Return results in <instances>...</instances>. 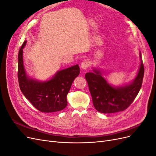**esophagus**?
Instances as JSON below:
<instances>
[{
    "label": "esophagus",
    "instance_id": "1",
    "mask_svg": "<svg viewBox=\"0 0 156 156\" xmlns=\"http://www.w3.org/2000/svg\"><path fill=\"white\" fill-rule=\"evenodd\" d=\"M89 65H90V64H89V62H88V61L84 60V61H83V62L81 63V68H82L83 69H87L88 68Z\"/></svg>",
    "mask_w": 156,
    "mask_h": 156
}]
</instances>
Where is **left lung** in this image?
<instances>
[{
    "instance_id": "left-lung-1",
    "label": "left lung",
    "mask_w": 156,
    "mask_h": 156,
    "mask_svg": "<svg viewBox=\"0 0 156 156\" xmlns=\"http://www.w3.org/2000/svg\"><path fill=\"white\" fill-rule=\"evenodd\" d=\"M139 55L140 65L138 73L133 81L125 86H111L98 69H93L94 73L85 74L93 105L98 111L101 113L123 111L134 101L142 86L144 73L141 53Z\"/></svg>"
}]
</instances>
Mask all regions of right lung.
Wrapping results in <instances>:
<instances>
[{"mask_svg":"<svg viewBox=\"0 0 156 156\" xmlns=\"http://www.w3.org/2000/svg\"><path fill=\"white\" fill-rule=\"evenodd\" d=\"M23 42L18 54V81L23 95L32 105L42 112L63 110L67 106V95L74 79L79 73V66L60 70L49 81H39L28 76L23 65Z\"/></svg>","mask_w":156,"mask_h":156,"instance_id":"add662e5","label":"right lung"}]
</instances>
